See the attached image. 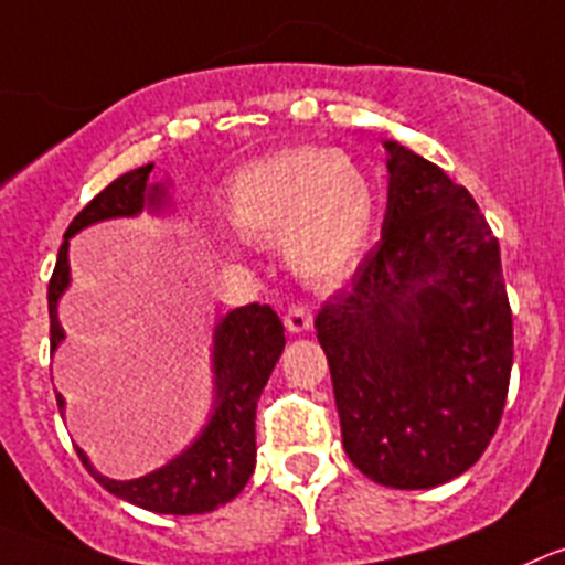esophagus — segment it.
<instances>
[{
	"label": "esophagus",
	"mask_w": 565,
	"mask_h": 565,
	"mask_svg": "<svg viewBox=\"0 0 565 565\" xmlns=\"http://www.w3.org/2000/svg\"><path fill=\"white\" fill-rule=\"evenodd\" d=\"M284 326H287V331H292V334H303V331L312 329V312H309L303 303H292V307L287 309V315H284Z\"/></svg>",
	"instance_id": "34e87169"
}]
</instances>
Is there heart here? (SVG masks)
Returning a JSON list of instances; mask_svg holds the SVG:
<instances>
[{"mask_svg":"<svg viewBox=\"0 0 565 565\" xmlns=\"http://www.w3.org/2000/svg\"><path fill=\"white\" fill-rule=\"evenodd\" d=\"M223 220L239 239L281 242L289 270L331 281L351 267L376 220V189L360 163L320 147H289L231 175Z\"/></svg>","mask_w":565,"mask_h":565,"instance_id":"obj_1","label":"heart"}]
</instances>
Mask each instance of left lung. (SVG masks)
Wrapping results in <instances>:
<instances>
[{"instance_id":"8db88e82","label":"left lung","mask_w":565,"mask_h":565,"mask_svg":"<svg viewBox=\"0 0 565 565\" xmlns=\"http://www.w3.org/2000/svg\"><path fill=\"white\" fill-rule=\"evenodd\" d=\"M390 158L382 239L315 318L342 446L373 482L435 488L488 449L508 402L513 312L499 239L466 186Z\"/></svg>"}]
</instances>
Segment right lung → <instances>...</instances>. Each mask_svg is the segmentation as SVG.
I'll return each mask as SVG.
<instances>
[{
    "label": "right lung",
    "mask_w": 565,
    "mask_h": 565,
    "mask_svg": "<svg viewBox=\"0 0 565 565\" xmlns=\"http://www.w3.org/2000/svg\"><path fill=\"white\" fill-rule=\"evenodd\" d=\"M150 172L152 163H147V167L116 178L66 228L63 245L57 250L55 273L50 278V289H46L52 351L63 340V329L57 323V298L68 287V236H75L77 231L99 223V220L134 217L145 205L161 209L167 200V189L158 183L147 186ZM281 351L284 326L267 303H247V307L234 309L214 331L217 404H214V413H211L205 429L181 457L147 477L128 479V482L108 479L94 471L81 449H77V457L108 493L136 504V508L170 515L217 510L220 504L231 502L245 488L256 468V404ZM57 409H63L61 395H57Z\"/></svg>",
    "instance_id": "1"
}]
</instances>
